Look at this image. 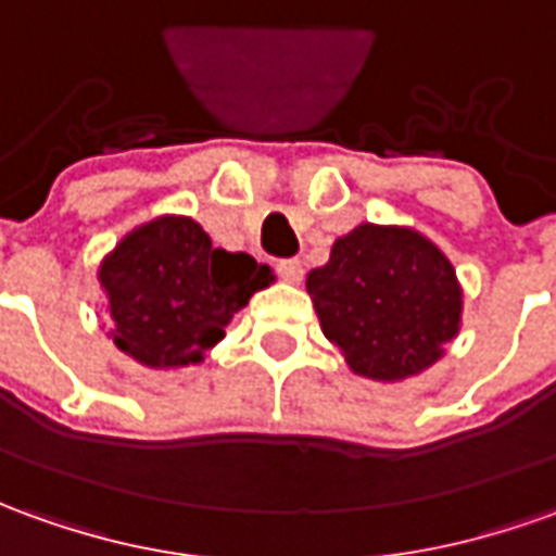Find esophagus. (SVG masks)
Returning <instances> with one entry per match:
<instances>
[{
	"label": "esophagus",
	"instance_id": "esophagus-1",
	"mask_svg": "<svg viewBox=\"0 0 556 556\" xmlns=\"http://www.w3.org/2000/svg\"><path fill=\"white\" fill-rule=\"evenodd\" d=\"M278 275L285 278L287 285H300L302 275H305V269H302V260H296V256H290V260H278Z\"/></svg>",
	"mask_w": 556,
	"mask_h": 556
}]
</instances>
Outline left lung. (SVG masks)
<instances>
[{
	"label": "left lung",
	"mask_w": 556,
	"mask_h": 556,
	"mask_svg": "<svg viewBox=\"0 0 556 556\" xmlns=\"http://www.w3.org/2000/svg\"><path fill=\"white\" fill-rule=\"evenodd\" d=\"M305 287L348 369L378 384L427 372L463 327L457 269L415 227L359 224L336 239Z\"/></svg>",
	"instance_id": "1"
}]
</instances>
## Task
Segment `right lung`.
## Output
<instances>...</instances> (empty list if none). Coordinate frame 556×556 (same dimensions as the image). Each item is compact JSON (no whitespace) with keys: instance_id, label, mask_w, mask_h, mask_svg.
<instances>
[{"instance_id":"add662e5","label":"right lung","mask_w":556,"mask_h":556,"mask_svg":"<svg viewBox=\"0 0 556 556\" xmlns=\"http://www.w3.org/2000/svg\"><path fill=\"white\" fill-rule=\"evenodd\" d=\"M271 281V266L214 248L187 214H160L129 229L96 266L109 339L139 366L163 372L202 363L236 312Z\"/></svg>"}]
</instances>
